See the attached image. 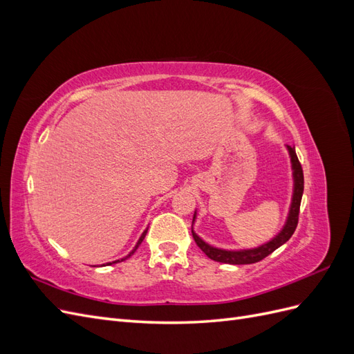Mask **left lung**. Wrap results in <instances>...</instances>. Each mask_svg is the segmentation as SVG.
Returning <instances> with one entry per match:
<instances>
[{
  "instance_id": "8db88e82",
  "label": "left lung",
  "mask_w": 354,
  "mask_h": 354,
  "mask_svg": "<svg viewBox=\"0 0 354 354\" xmlns=\"http://www.w3.org/2000/svg\"><path fill=\"white\" fill-rule=\"evenodd\" d=\"M289 155H291V162H292V169H294V195H292V202H291V208H289L288 214V220L281 233L277 234L276 238H273L270 242H267L259 248L254 250H242V251H226V250H220V248H214V246L208 245L203 242L198 234L192 230V234H194V239L199 248L208 255L211 260L218 261V263H226V264H252V263H259L263 259H266L267 255H270L274 250L279 248L281 245H283L289 238L292 236L297 224H298V216H299V205H301V198H303V190H304V174H303V168L295 153V147L288 146ZM196 216V214H195ZM194 216V221H195Z\"/></svg>"
}]
</instances>
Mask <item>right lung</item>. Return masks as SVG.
Returning <instances> with one entry per match:
<instances>
[{"label": "right lung", "instance_id": "1", "mask_svg": "<svg viewBox=\"0 0 354 354\" xmlns=\"http://www.w3.org/2000/svg\"><path fill=\"white\" fill-rule=\"evenodd\" d=\"M146 233H147V230H145V232H143V234H142V236H140V239H138V242H137V245H136V246H134V250H133V251H131V252H130V254H128V255H127V257H124V259H122V260H121V261H124V260H127V259H128V257H131V255H133V254H134V252H136V250H137V248H138V245H140V243H142V242H143V239H145V236H146ZM118 261H120V260H116V261H112V263H118ZM112 263H108V264H112ZM103 266H104V264H103Z\"/></svg>", "mask_w": 354, "mask_h": 354}]
</instances>
